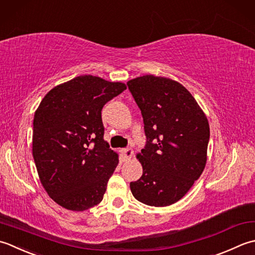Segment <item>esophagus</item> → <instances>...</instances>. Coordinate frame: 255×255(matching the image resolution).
<instances>
[{
	"mask_svg": "<svg viewBox=\"0 0 255 255\" xmlns=\"http://www.w3.org/2000/svg\"><path fill=\"white\" fill-rule=\"evenodd\" d=\"M122 155H123V157L126 158V160L131 159V157L133 156V149L131 147L124 148V149H122Z\"/></svg>",
	"mask_w": 255,
	"mask_h": 255,
	"instance_id": "34e87169",
	"label": "esophagus"
}]
</instances>
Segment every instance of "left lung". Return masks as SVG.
<instances>
[{
	"instance_id": "8db88e82",
	"label": "left lung",
	"mask_w": 255,
	"mask_h": 255,
	"mask_svg": "<svg viewBox=\"0 0 255 255\" xmlns=\"http://www.w3.org/2000/svg\"><path fill=\"white\" fill-rule=\"evenodd\" d=\"M141 110L146 145L137 154L143 175L129 184L135 199L165 207L183 198L207 162L209 123L179 82L146 75L128 81Z\"/></svg>"
}]
</instances>
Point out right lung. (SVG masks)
<instances>
[{"mask_svg":"<svg viewBox=\"0 0 255 255\" xmlns=\"http://www.w3.org/2000/svg\"><path fill=\"white\" fill-rule=\"evenodd\" d=\"M127 89L85 75L53 88L41 100L33 123V157L49 197L68 210L84 211L103 199L119 164L103 138L101 111Z\"/></svg>","mask_w":255,"mask_h":255,"instance_id":"1","label":"right lung"}]
</instances>
